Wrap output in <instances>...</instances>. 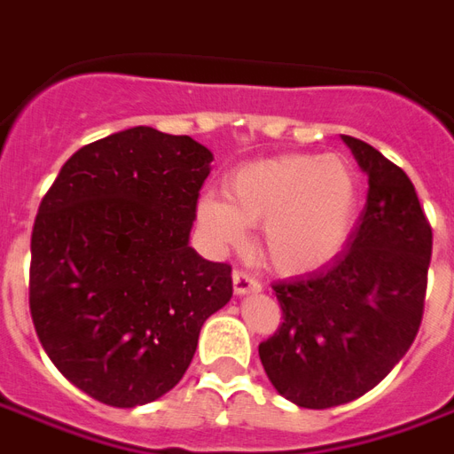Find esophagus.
<instances>
[{
	"label": "esophagus",
	"instance_id": "obj_1",
	"mask_svg": "<svg viewBox=\"0 0 454 454\" xmlns=\"http://www.w3.org/2000/svg\"><path fill=\"white\" fill-rule=\"evenodd\" d=\"M233 289H236V294H250V292L260 289V282L246 270H236L233 272Z\"/></svg>",
	"mask_w": 454,
	"mask_h": 454
}]
</instances>
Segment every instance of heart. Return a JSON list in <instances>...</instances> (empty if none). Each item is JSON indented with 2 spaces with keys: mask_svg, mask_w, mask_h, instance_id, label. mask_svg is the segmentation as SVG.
I'll return each mask as SVG.
<instances>
[{
  "mask_svg": "<svg viewBox=\"0 0 454 454\" xmlns=\"http://www.w3.org/2000/svg\"><path fill=\"white\" fill-rule=\"evenodd\" d=\"M360 184L340 158L285 153L247 162L226 179V197L199 199L197 223L216 247H236L262 223V253L286 275L331 265L355 228Z\"/></svg>",
  "mask_w": 454,
  "mask_h": 454,
  "instance_id": "heart-1",
  "label": "heart"
}]
</instances>
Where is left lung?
<instances>
[{"label":"left lung","instance_id":"8db88e82","mask_svg":"<svg viewBox=\"0 0 454 454\" xmlns=\"http://www.w3.org/2000/svg\"><path fill=\"white\" fill-rule=\"evenodd\" d=\"M370 177L348 250L331 267L277 282L282 324L260 342L267 377L301 409H331L374 389L409 352L423 318L433 228L406 172L342 136Z\"/></svg>","mask_w":454,"mask_h":454}]
</instances>
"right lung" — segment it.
<instances>
[{
  "label": "right lung",
  "instance_id": "right-lung-1",
  "mask_svg": "<svg viewBox=\"0 0 454 454\" xmlns=\"http://www.w3.org/2000/svg\"><path fill=\"white\" fill-rule=\"evenodd\" d=\"M201 143L148 126L84 145L45 192L31 233L28 306L65 380L133 409L187 372L199 331L233 296L228 262L189 246Z\"/></svg>",
  "mask_w": 454,
  "mask_h": 454
}]
</instances>
